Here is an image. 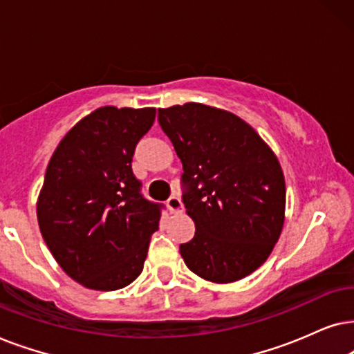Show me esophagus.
<instances>
[{
    "mask_svg": "<svg viewBox=\"0 0 354 354\" xmlns=\"http://www.w3.org/2000/svg\"><path fill=\"white\" fill-rule=\"evenodd\" d=\"M167 205L168 209L171 212H181L183 210V202L178 196H171L169 199L167 201Z\"/></svg>",
    "mask_w": 354,
    "mask_h": 354,
    "instance_id": "1",
    "label": "esophagus"
}]
</instances>
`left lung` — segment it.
Masks as SVG:
<instances>
[{
  "instance_id": "left-lung-1",
  "label": "left lung",
  "mask_w": 354,
  "mask_h": 354,
  "mask_svg": "<svg viewBox=\"0 0 354 354\" xmlns=\"http://www.w3.org/2000/svg\"><path fill=\"white\" fill-rule=\"evenodd\" d=\"M158 122L183 163V204L196 234L180 252L201 279L241 280L279 241L286 187L281 167L256 131L202 103L160 108Z\"/></svg>"
}]
</instances>
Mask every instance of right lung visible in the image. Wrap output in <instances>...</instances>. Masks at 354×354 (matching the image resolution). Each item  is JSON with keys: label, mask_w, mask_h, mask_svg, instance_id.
Returning <instances> with one entry per match:
<instances>
[{"label": "right lung", "mask_w": 354, "mask_h": 354, "mask_svg": "<svg viewBox=\"0 0 354 354\" xmlns=\"http://www.w3.org/2000/svg\"><path fill=\"white\" fill-rule=\"evenodd\" d=\"M153 121L155 108H98L64 136L46 167L37 202L41 236L86 288H124L142 272L163 204L140 194L131 162Z\"/></svg>", "instance_id": "obj_1"}]
</instances>
